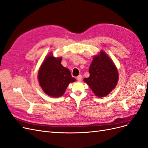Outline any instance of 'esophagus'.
<instances>
[{
	"mask_svg": "<svg viewBox=\"0 0 148 148\" xmlns=\"http://www.w3.org/2000/svg\"><path fill=\"white\" fill-rule=\"evenodd\" d=\"M77 79L78 82H81L82 81V75H78V77H77Z\"/></svg>",
	"mask_w": 148,
	"mask_h": 148,
	"instance_id": "34e87169",
	"label": "esophagus"
}]
</instances>
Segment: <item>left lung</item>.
Here are the masks:
<instances>
[{"label":"left lung","mask_w":148,"mask_h":148,"mask_svg":"<svg viewBox=\"0 0 148 148\" xmlns=\"http://www.w3.org/2000/svg\"><path fill=\"white\" fill-rule=\"evenodd\" d=\"M89 77L86 82L97 97L106 96L117 85L118 71L113 62L104 52L95 56L89 69Z\"/></svg>","instance_id":"obj_1"}]
</instances>
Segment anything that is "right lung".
I'll return each instance as SVG.
<instances>
[{"label": "right lung", "mask_w": 148, "mask_h": 148, "mask_svg": "<svg viewBox=\"0 0 148 148\" xmlns=\"http://www.w3.org/2000/svg\"><path fill=\"white\" fill-rule=\"evenodd\" d=\"M62 58L49 55L44 60L38 73L39 84L47 95L60 97L63 95L68 85L76 79L70 71L61 64Z\"/></svg>", "instance_id": "add662e5"}]
</instances>
